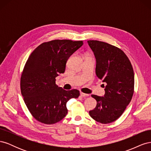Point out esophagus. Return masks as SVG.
Masks as SVG:
<instances>
[{"label": "esophagus", "instance_id": "obj_1", "mask_svg": "<svg viewBox=\"0 0 151 151\" xmlns=\"http://www.w3.org/2000/svg\"><path fill=\"white\" fill-rule=\"evenodd\" d=\"M81 96L82 97H88L89 95L88 94H85L84 93H81Z\"/></svg>", "mask_w": 151, "mask_h": 151}]
</instances>
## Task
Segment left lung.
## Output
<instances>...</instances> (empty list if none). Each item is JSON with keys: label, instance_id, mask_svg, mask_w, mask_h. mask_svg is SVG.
I'll use <instances>...</instances> for the list:
<instances>
[{"label": "left lung", "instance_id": "1", "mask_svg": "<svg viewBox=\"0 0 151 151\" xmlns=\"http://www.w3.org/2000/svg\"><path fill=\"white\" fill-rule=\"evenodd\" d=\"M88 43L96 59V74L106 84H103L104 97L91 95L97 104L89 115L95 121L107 124L120 117L133 96V67L120 48L98 40H89Z\"/></svg>", "mask_w": 151, "mask_h": 151}]
</instances>
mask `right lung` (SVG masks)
<instances>
[{
  "label": "right lung",
  "mask_w": 151,
  "mask_h": 151,
  "mask_svg": "<svg viewBox=\"0 0 151 151\" xmlns=\"http://www.w3.org/2000/svg\"><path fill=\"white\" fill-rule=\"evenodd\" d=\"M83 45V41L55 40L42 43L31 53L20 86L26 106L36 120L47 125L60 122L67 114V102L79 96V90L58 87L55 78L64 73L68 58Z\"/></svg>",
  "instance_id": "right-lung-1"
}]
</instances>
